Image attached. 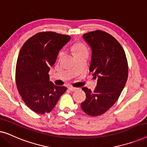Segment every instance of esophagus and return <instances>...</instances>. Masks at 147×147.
<instances>
[{
	"mask_svg": "<svg viewBox=\"0 0 147 147\" xmlns=\"http://www.w3.org/2000/svg\"><path fill=\"white\" fill-rule=\"evenodd\" d=\"M69 90H70V91L74 92V91H76V90H77L78 88H74V87H71V86H70V87H69Z\"/></svg>",
	"mask_w": 147,
	"mask_h": 147,
	"instance_id": "34e87169",
	"label": "esophagus"
}]
</instances>
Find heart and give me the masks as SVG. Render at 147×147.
I'll use <instances>...</instances> for the list:
<instances>
[{
	"label": "heart",
	"mask_w": 147,
	"mask_h": 147,
	"mask_svg": "<svg viewBox=\"0 0 147 147\" xmlns=\"http://www.w3.org/2000/svg\"><path fill=\"white\" fill-rule=\"evenodd\" d=\"M71 49H72V51H73L74 55H76V54H78V53H83V52L88 51V49L85 46V45L82 43H75L73 46H72ZM63 52H61V53H59L60 57H61V56L63 55Z\"/></svg>",
	"instance_id": "obj_1"
}]
</instances>
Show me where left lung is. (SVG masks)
<instances>
[{"label":"left lung","instance_id":"8db88e82","mask_svg":"<svg viewBox=\"0 0 147 147\" xmlns=\"http://www.w3.org/2000/svg\"><path fill=\"white\" fill-rule=\"evenodd\" d=\"M83 37L92 49L90 71L98 82L94 91L82 88L86 98L81 108L88 115L100 116L116 103L125 86L127 59L119 42L106 32L96 30L84 34Z\"/></svg>","mask_w":147,"mask_h":147}]
</instances>
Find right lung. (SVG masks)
<instances>
[{
    "label": "right lung",
    "instance_id": "1",
    "mask_svg": "<svg viewBox=\"0 0 147 147\" xmlns=\"http://www.w3.org/2000/svg\"><path fill=\"white\" fill-rule=\"evenodd\" d=\"M71 37L55 32H41L30 37L20 50L16 65V84L20 95L30 109L38 114L50 112L65 86L49 81L50 67L59 51Z\"/></svg>",
    "mask_w": 147,
    "mask_h": 147
}]
</instances>
